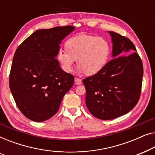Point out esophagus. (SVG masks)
Here are the masks:
<instances>
[{
	"label": "esophagus",
	"mask_w": 155,
	"mask_h": 155,
	"mask_svg": "<svg viewBox=\"0 0 155 155\" xmlns=\"http://www.w3.org/2000/svg\"><path fill=\"white\" fill-rule=\"evenodd\" d=\"M75 83L76 84H82V80L80 79V78H75Z\"/></svg>",
	"instance_id": "obj_1"
}]
</instances>
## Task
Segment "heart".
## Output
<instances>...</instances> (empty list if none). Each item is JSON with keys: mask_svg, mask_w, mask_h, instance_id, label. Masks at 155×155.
Wrapping results in <instances>:
<instances>
[{"mask_svg": "<svg viewBox=\"0 0 155 155\" xmlns=\"http://www.w3.org/2000/svg\"><path fill=\"white\" fill-rule=\"evenodd\" d=\"M66 46L68 51H60L58 54V61L65 71H71L77 61L80 71L87 75H94L109 60L110 46L103 38L80 35L69 39Z\"/></svg>", "mask_w": 155, "mask_h": 155, "instance_id": "obj_1", "label": "heart"}]
</instances>
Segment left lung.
I'll return each instance as SVG.
<instances>
[{"mask_svg": "<svg viewBox=\"0 0 155 155\" xmlns=\"http://www.w3.org/2000/svg\"><path fill=\"white\" fill-rule=\"evenodd\" d=\"M112 58L99 73L83 80L86 105L101 120H111L131 111L141 93L143 65L130 39L114 31Z\"/></svg>", "mask_w": 155, "mask_h": 155, "instance_id": "left-lung-1", "label": "left lung"}]
</instances>
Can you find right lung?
Masks as SVG:
<instances>
[{"mask_svg": "<svg viewBox=\"0 0 155 155\" xmlns=\"http://www.w3.org/2000/svg\"><path fill=\"white\" fill-rule=\"evenodd\" d=\"M74 29L63 26L39 29L15 52L9 86L19 109L29 119L41 122L51 118L73 85V75L61 69L56 57L61 41Z\"/></svg>", "mask_w": 155, "mask_h": 155, "instance_id": "1", "label": "right lung"}]
</instances>
